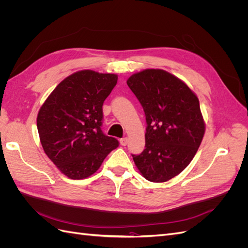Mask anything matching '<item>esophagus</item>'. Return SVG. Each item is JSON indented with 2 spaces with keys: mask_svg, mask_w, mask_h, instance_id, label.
I'll use <instances>...</instances> for the list:
<instances>
[{
  "mask_svg": "<svg viewBox=\"0 0 248 248\" xmlns=\"http://www.w3.org/2000/svg\"><path fill=\"white\" fill-rule=\"evenodd\" d=\"M127 142H128V139L127 138H122L121 140H120V144H121L122 146H126Z\"/></svg>",
  "mask_w": 248,
  "mask_h": 248,
  "instance_id": "1",
  "label": "esophagus"
}]
</instances>
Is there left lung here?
Listing matches in <instances>:
<instances>
[{"instance_id":"1","label":"left lung","mask_w":248,"mask_h":248,"mask_svg":"<svg viewBox=\"0 0 248 248\" xmlns=\"http://www.w3.org/2000/svg\"><path fill=\"white\" fill-rule=\"evenodd\" d=\"M127 85L145 111L146 148L132 155L140 174L166 182L192 160L205 133L200 101L189 87L162 69L134 73Z\"/></svg>"}]
</instances>
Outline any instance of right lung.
<instances>
[{
    "mask_svg": "<svg viewBox=\"0 0 248 248\" xmlns=\"http://www.w3.org/2000/svg\"><path fill=\"white\" fill-rule=\"evenodd\" d=\"M117 80V74L78 71L60 82L39 109L37 128L44 152L70 179L93 175L119 146L101 130L103 102Z\"/></svg>",
    "mask_w": 248,
    "mask_h": 248,
    "instance_id": "add662e5",
    "label": "right lung"
}]
</instances>
